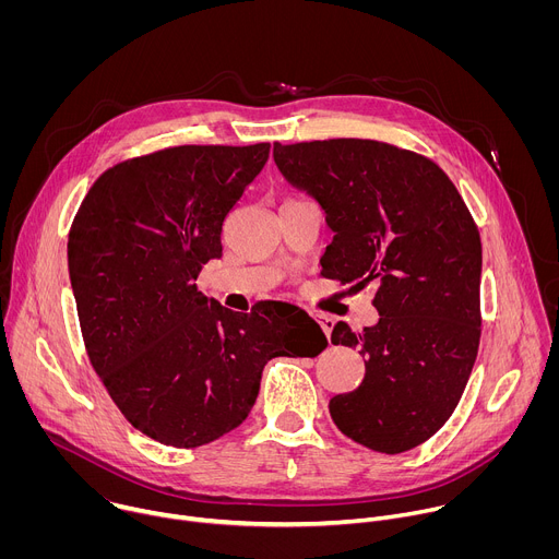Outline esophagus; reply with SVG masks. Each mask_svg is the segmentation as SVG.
Here are the masks:
<instances>
[{"label": "esophagus", "instance_id": "34e87169", "mask_svg": "<svg viewBox=\"0 0 559 559\" xmlns=\"http://www.w3.org/2000/svg\"><path fill=\"white\" fill-rule=\"evenodd\" d=\"M313 318L318 321V325H321V330L325 332L328 341L332 338V330H334V318L328 316V313H313Z\"/></svg>", "mask_w": 559, "mask_h": 559}]
</instances>
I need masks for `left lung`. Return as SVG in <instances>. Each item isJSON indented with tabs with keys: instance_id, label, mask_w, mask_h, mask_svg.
<instances>
[{
	"instance_id": "obj_1",
	"label": "left lung",
	"mask_w": 559,
	"mask_h": 559,
	"mask_svg": "<svg viewBox=\"0 0 559 559\" xmlns=\"http://www.w3.org/2000/svg\"><path fill=\"white\" fill-rule=\"evenodd\" d=\"M274 162L325 210L334 241L321 274L376 285L378 323L332 332L365 358L358 389L330 401L332 420L373 451H409L449 420L477 356L480 231L449 177L416 152L330 139L274 143Z\"/></svg>"
}]
</instances>
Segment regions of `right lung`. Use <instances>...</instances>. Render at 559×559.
<instances>
[{
	"mask_svg": "<svg viewBox=\"0 0 559 559\" xmlns=\"http://www.w3.org/2000/svg\"><path fill=\"white\" fill-rule=\"evenodd\" d=\"M270 143L179 145L104 173L68 236V272L88 358L126 420L192 449L241 425L276 356L328 338L292 305L229 311L197 289L221 259L227 214L267 164ZM293 313L289 314L288 311Z\"/></svg>",
	"mask_w": 559,
	"mask_h": 559,
	"instance_id": "right-lung-1",
	"label": "right lung"
}]
</instances>
